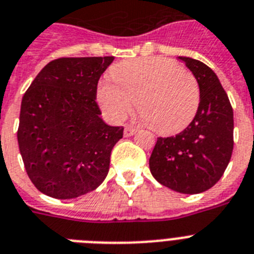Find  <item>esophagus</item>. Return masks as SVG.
<instances>
[{"mask_svg":"<svg viewBox=\"0 0 254 254\" xmlns=\"http://www.w3.org/2000/svg\"><path fill=\"white\" fill-rule=\"evenodd\" d=\"M135 131H137V129H135V127H131V125H127V127H125V129H124V135H125V137H131V135H133Z\"/></svg>","mask_w":254,"mask_h":254,"instance_id":"1","label":"esophagus"}]
</instances>
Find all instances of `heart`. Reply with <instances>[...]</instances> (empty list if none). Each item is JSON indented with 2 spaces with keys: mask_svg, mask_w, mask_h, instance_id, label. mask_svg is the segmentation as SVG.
Wrapping results in <instances>:
<instances>
[{
  "mask_svg": "<svg viewBox=\"0 0 254 254\" xmlns=\"http://www.w3.org/2000/svg\"><path fill=\"white\" fill-rule=\"evenodd\" d=\"M113 82L98 85V103L111 120L123 121L137 102L146 125L161 135L185 130L195 119L201 89L195 74L173 59L152 57L121 62L111 69Z\"/></svg>",
  "mask_w": 254,
  "mask_h": 254,
  "instance_id": "heart-1",
  "label": "heart"
}]
</instances>
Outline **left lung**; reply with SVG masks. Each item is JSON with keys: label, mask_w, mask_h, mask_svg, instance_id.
<instances>
[{"label": "left lung", "mask_w": 254, "mask_h": 254, "mask_svg": "<svg viewBox=\"0 0 254 254\" xmlns=\"http://www.w3.org/2000/svg\"><path fill=\"white\" fill-rule=\"evenodd\" d=\"M195 74L201 102L195 119L173 137H159L150 157L155 180L177 192L209 190L225 173L234 148V112L217 74L203 62L180 57Z\"/></svg>", "instance_id": "8db88e82"}]
</instances>
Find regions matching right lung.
<instances>
[{"label":"right lung","instance_id":"right-lung-1","mask_svg":"<svg viewBox=\"0 0 254 254\" xmlns=\"http://www.w3.org/2000/svg\"><path fill=\"white\" fill-rule=\"evenodd\" d=\"M114 57L58 58L45 65L22 99L18 143L29 180L55 199H73L107 177L123 127L99 115L98 81Z\"/></svg>","mask_w":254,"mask_h":254}]
</instances>
